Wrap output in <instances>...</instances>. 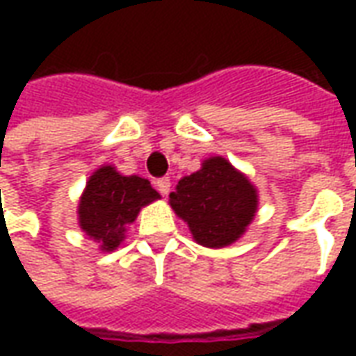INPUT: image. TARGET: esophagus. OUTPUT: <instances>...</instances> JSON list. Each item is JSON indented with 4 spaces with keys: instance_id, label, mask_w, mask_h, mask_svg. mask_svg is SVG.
Wrapping results in <instances>:
<instances>
[{
    "instance_id": "1",
    "label": "esophagus",
    "mask_w": 356,
    "mask_h": 356,
    "mask_svg": "<svg viewBox=\"0 0 356 356\" xmlns=\"http://www.w3.org/2000/svg\"><path fill=\"white\" fill-rule=\"evenodd\" d=\"M156 188H158V193L162 194V196H168L171 188V179L170 177H160L156 181Z\"/></svg>"
}]
</instances>
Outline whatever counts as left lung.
<instances>
[{"mask_svg": "<svg viewBox=\"0 0 356 356\" xmlns=\"http://www.w3.org/2000/svg\"><path fill=\"white\" fill-rule=\"evenodd\" d=\"M170 204L198 244L223 248L238 240L254 219L257 193L225 158L213 156L202 170L179 181Z\"/></svg>", "mask_w": 356, "mask_h": 356, "instance_id": "obj_1", "label": "left lung"}]
</instances>
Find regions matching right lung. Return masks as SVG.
<instances>
[{
    "label": "right lung",
    "mask_w": 356,
    "mask_h": 356,
    "mask_svg": "<svg viewBox=\"0 0 356 356\" xmlns=\"http://www.w3.org/2000/svg\"><path fill=\"white\" fill-rule=\"evenodd\" d=\"M160 194L139 175L124 177L104 165L91 175L80 202V227L89 238L99 240L104 252H112L124 240L125 227L135 221L143 206Z\"/></svg>",
    "instance_id": "obj_1"
}]
</instances>
